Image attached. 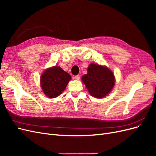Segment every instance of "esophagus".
I'll list each match as a JSON object with an SVG mask.
<instances>
[{"label": "esophagus", "mask_w": 156, "mask_h": 156, "mask_svg": "<svg viewBox=\"0 0 156 156\" xmlns=\"http://www.w3.org/2000/svg\"><path fill=\"white\" fill-rule=\"evenodd\" d=\"M75 79H76V80H79V79H80V76H79V75H75Z\"/></svg>", "instance_id": "obj_1"}]
</instances>
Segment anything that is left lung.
I'll return each mask as SVG.
<instances>
[{
  "instance_id": "left-lung-1",
  "label": "left lung",
  "mask_w": 156,
  "mask_h": 156,
  "mask_svg": "<svg viewBox=\"0 0 156 156\" xmlns=\"http://www.w3.org/2000/svg\"><path fill=\"white\" fill-rule=\"evenodd\" d=\"M88 73L82 77L89 93L94 97L101 98L107 96L115 85L114 74L107 67L91 64L88 67Z\"/></svg>"
}]
</instances>
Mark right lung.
Listing matches in <instances>:
<instances>
[{
	"label": "right lung",
	"mask_w": 156,
	"mask_h": 156,
	"mask_svg": "<svg viewBox=\"0 0 156 156\" xmlns=\"http://www.w3.org/2000/svg\"><path fill=\"white\" fill-rule=\"evenodd\" d=\"M71 79L69 74L59 66L49 68L41 76L42 90L48 97L55 98L64 90Z\"/></svg>",
	"instance_id": "right-lung-1"
}]
</instances>
